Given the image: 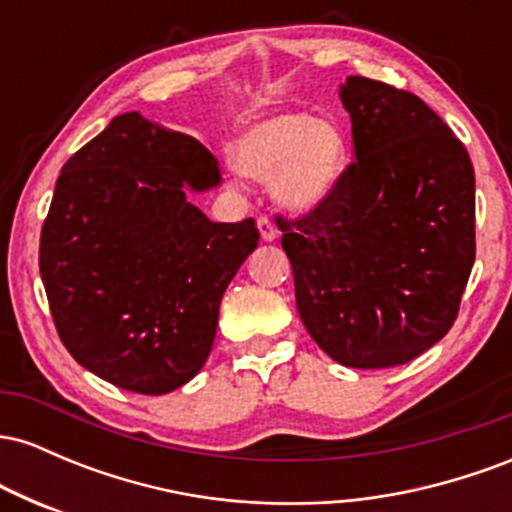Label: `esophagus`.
Wrapping results in <instances>:
<instances>
[{
    "label": "esophagus",
    "instance_id": "obj_1",
    "mask_svg": "<svg viewBox=\"0 0 512 512\" xmlns=\"http://www.w3.org/2000/svg\"><path fill=\"white\" fill-rule=\"evenodd\" d=\"M257 226H260L262 240H267V243H272V240L279 238V228L274 226V221L269 219V216H260V219H257Z\"/></svg>",
    "mask_w": 512,
    "mask_h": 512
}]
</instances>
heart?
I'll return each instance as SVG.
<instances>
[{
  "mask_svg": "<svg viewBox=\"0 0 512 512\" xmlns=\"http://www.w3.org/2000/svg\"><path fill=\"white\" fill-rule=\"evenodd\" d=\"M344 132L308 113H279L255 122L238 139L233 161L255 180H272L289 209H310L337 187L346 168Z\"/></svg>",
  "mask_w": 512,
  "mask_h": 512,
  "instance_id": "obj_1",
  "label": "heart"
}]
</instances>
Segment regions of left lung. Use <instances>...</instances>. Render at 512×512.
<instances>
[{"label":"left lung","mask_w":512,"mask_h":512,"mask_svg":"<svg viewBox=\"0 0 512 512\" xmlns=\"http://www.w3.org/2000/svg\"><path fill=\"white\" fill-rule=\"evenodd\" d=\"M356 161L284 231L296 305L317 346L349 368H390L448 334L472 272L474 168L414 93L349 76Z\"/></svg>","instance_id":"8db88e82"}]
</instances>
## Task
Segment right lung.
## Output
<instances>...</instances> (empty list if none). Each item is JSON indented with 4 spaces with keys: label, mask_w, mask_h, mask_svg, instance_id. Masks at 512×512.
I'll list each match as a JSON object with an SVG mask.
<instances>
[{
    "label": "right lung",
    "mask_w": 512,
    "mask_h": 512,
    "mask_svg": "<svg viewBox=\"0 0 512 512\" xmlns=\"http://www.w3.org/2000/svg\"><path fill=\"white\" fill-rule=\"evenodd\" d=\"M219 163L197 139L117 115L64 163L40 276L67 351L122 390L166 395L207 361L223 291L260 243L255 219L214 223L182 187Z\"/></svg>",
    "instance_id": "obj_1"
}]
</instances>
